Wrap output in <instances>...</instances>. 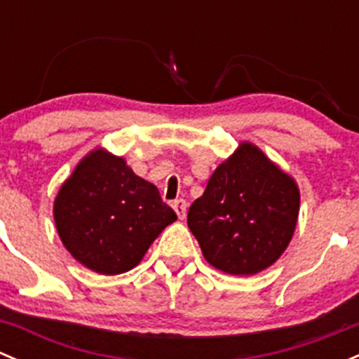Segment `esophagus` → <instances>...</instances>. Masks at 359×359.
<instances>
[{
  "label": "esophagus",
  "mask_w": 359,
  "mask_h": 359,
  "mask_svg": "<svg viewBox=\"0 0 359 359\" xmlns=\"http://www.w3.org/2000/svg\"><path fill=\"white\" fill-rule=\"evenodd\" d=\"M173 210H175V213L179 215V219H184L187 213V203L186 200H175L173 201Z\"/></svg>",
  "instance_id": "esophagus-1"
}]
</instances>
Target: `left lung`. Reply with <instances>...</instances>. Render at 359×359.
<instances>
[{
  "instance_id": "8db88e82",
  "label": "left lung",
  "mask_w": 359,
  "mask_h": 359,
  "mask_svg": "<svg viewBox=\"0 0 359 359\" xmlns=\"http://www.w3.org/2000/svg\"><path fill=\"white\" fill-rule=\"evenodd\" d=\"M300 194L259 147L243 142L210 177L187 226L217 269L250 276L273 266L290 243Z\"/></svg>"
}]
</instances>
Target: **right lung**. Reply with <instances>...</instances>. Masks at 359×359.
I'll use <instances>...</instances> for the list:
<instances>
[{"instance_id": "obj_1", "label": "right lung", "mask_w": 359, "mask_h": 359, "mask_svg": "<svg viewBox=\"0 0 359 359\" xmlns=\"http://www.w3.org/2000/svg\"><path fill=\"white\" fill-rule=\"evenodd\" d=\"M53 217L69 253L100 274L135 267L158 234L177 220L156 186L102 149L90 153L64 182Z\"/></svg>"}]
</instances>
